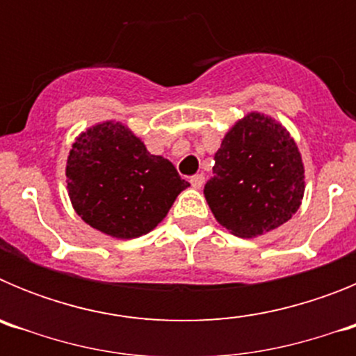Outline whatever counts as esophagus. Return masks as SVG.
I'll use <instances>...</instances> for the list:
<instances>
[{
	"label": "esophagus",
	"mask_w": 356,
	"mask_h": 356,
	"mask_svg": "<svg viewBox=\"0 0 356 356\" xmlns=\"http://www.w3.org/2000/svg\"><path fill=\"white\" fill-rule=\"evenodd\" d=\"M203 184H205V176L203 175H194L193 178H191V185H193L194 188H201Z\"/></svg>",
	"instance_id": "obj_1"
}]
</instances>
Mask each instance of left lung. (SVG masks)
<instances>
[{
	"instance_id": "obj_1",
	"label": "left lung",
	"mask_w": 356,
	"mask_h": 356,
	"mask_svg": "<svg viewBox=\"0 0 356 356\" xmlns=\"http://www.w3.org/2000/svg\"><path fill=\"white\" fill-rule=\"evenodd\" d=\"M213 159L203 193L217 222L234 235L259 237L298 212L305 168L282 122L250 112L229 128Z\"/></svg>"
}]
</instances>
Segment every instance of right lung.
<instances>
[{
	"label": "right lung",
	"mask_w": 356,
	"mask_h": 356,
	"mask_svg": "<svg viewBox=\"0 0 356 356\" xmlns=\"http://www.w3.org/2000/svg\"><path fill=\"white\" fill-rule=\"evenodd\" d=\"M65 176L74 212L115 238L146 235L191 185L168 159L151 155L130 128L115 121L78 135Z\"/></svg>",
	"instance_id": "obj_1"
}]
</instances>
